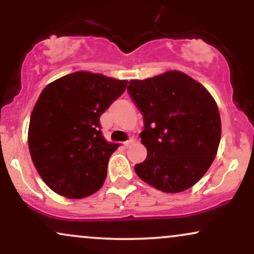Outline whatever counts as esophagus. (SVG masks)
Masks as SVG:
<instances>
[{
    "instance_id": "34e87169",
    "label": "esophagus",
    "mask_w": 254,
    "mask_h": 254,
    "mask_svg": "<svg viewBox=\"0 0 254 254\" xmlns=\"http://www.w3.org/2000/svg\"><path fill=\"white\" fill-rule=\"evenodd\" d=\"M133 142H135V139H133V138H129V139H127V141H125L123 144H124L125 148H129L130 145L133 143Z\"/></svg>"
}]
</instances>
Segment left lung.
Segmentation results:
<instances>
[{
    "mask_svg": "<svg viewBox=\"0 0 254 254\" xmlns=\"http://www.w3.org/2000/svg\"><path fill=\"white\" fill-rule=\"evenodd\" d=\"M127 93L143 116L141 142L147 159L136 174L153 188L177 193L192 188L209 170L221 139L214 98L199 82L171 70L131 80Z\"/></svg>",
    "mask_w": 254,
    "mask_h": 254,
    "instance_id": "1",
    "label": "left lung"
}]
</instances>
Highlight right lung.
<instances>
[{"label":"right lung","instance_id":"1","mask_svg":"<svg viewBox=\"0 0 254 254\" xmlns=\"http://www.w3.org/2000/svg\"><path fill=\"white\" fill-rule=\"evenodd\" d=\"M127 84V80L76 71L43 89L31 115L28 148L52 191L78 199L104 185L107 162L119 145L103 137L100 116Z\"/></svg>","mask_w":254,"mask_h":254}]
</instances>
